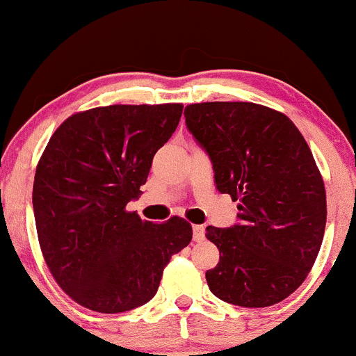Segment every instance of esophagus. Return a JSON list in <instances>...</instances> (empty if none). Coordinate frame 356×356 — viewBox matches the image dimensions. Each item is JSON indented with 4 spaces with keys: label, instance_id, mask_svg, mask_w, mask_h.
Returning <instances> with one entry per match:
<instances>
[{
    "label": "esophagus",
    "instance_id": "1",
    "mask_svg": "<svg viewBox=\"0 0 356 356\" xmlns=\"http://www.w3.org/2000/svg\"><path fill=\"white\" fill-rule=\"evenodd\" d=\"M205 238V229L204 225H193V239L202 241Z\"/></svg>",
    "mask_w": 356,
    "mask_h": 356
}]
</instances>
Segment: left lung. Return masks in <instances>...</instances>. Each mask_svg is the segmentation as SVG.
<instances>
[{
	"label": "left lung",
	"instance_id": "left-lung-1",
	"mask_svg": "<svg viewBox=\"0 0 356 356\" xmlns=\"http://www.w3.org/2000/svg\"><path fill=\"white\" fill-rule=\"evenodd\" d=\"M186 127L207 151L216 186L238 204L239 224L209 225L220 253L210 292L241 307H268L299 289L326 227V190L304 136L282 112L250 102L185 108Z\"/></svg>",
	"mask_w": 356,
	"mask_h": 356
}]
</instances>
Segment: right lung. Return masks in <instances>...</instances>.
<instances>
[{"label":"right lung","mask_w":356,"mask_h":356,"mask_svg":"<svg viewBox=\"0 0 356 356\" xmlns=\"http://www.w3.org/2000/svg\"><path fill=\"white\" fill-rule=\"evenodd\" d=\"M181 112V103L97 106L66 118L42 152L32 193L40 250L83 307L117 314L146 304L192 241L181 217L152 224L125 209Z\"/></svg>","instance_id":"1"}]
</instances>
